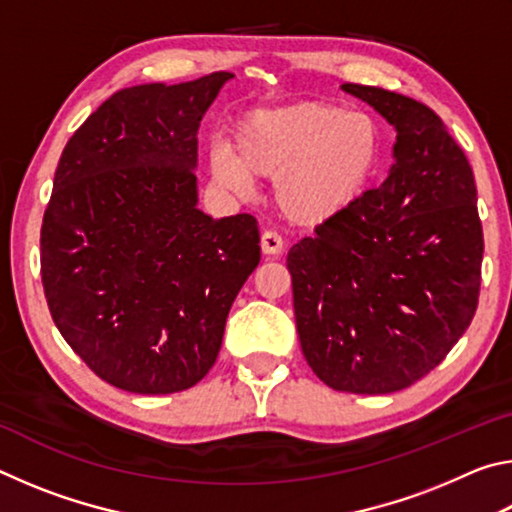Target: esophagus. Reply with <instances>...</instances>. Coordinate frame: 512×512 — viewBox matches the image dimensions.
Returning <instances> with one entry per match:
<instances>
[{
	"label": "esophagus",
	"mask_w": 512,
	"mask_h": 512,
	"mask_svg": "<svg viewBox=\"0 0 512 512\" xmlns=\"http://www.w3.org/2000/svg\"><path fill=\"white\" fill-rule=\"evenodd\" d=\"M282 248H284L282 237L277 235L275 230H266L264 235H262V250H264V255H280Z\"/></svg>",
	"instance_id": "obj_1"
}]
</instances>
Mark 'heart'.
Masks as SVG:
<instances>
[{
    "instance_id": "obj_1",
    "label": "heart",
    "mask_w": 512,
    "mask_h": 512,
    "mask_svg": "<svg viewBox=\"0 0 512 512\" xmlns=\"http://www.w3.org/2000/svg\"><path fill=\"white\" fill-rule=\"evenodd\" d=\"M384 149L370 112L329 101L253 110L239 121L232 151L214 146L210 173L221 189L246 196L253 178H275L273 198L296 225L339 219L368 192Z\"/></svg>"
}]
</instances>
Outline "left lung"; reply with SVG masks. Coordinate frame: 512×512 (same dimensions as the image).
Listing matches in <instances>:
<instances>
[{
  "label": "left lung",
  "mask_w": 512,
  "mask_h": 512,
  "mask_svg": "<svg viewBox=\"0 0 512 512\" xmlns=\"http://www.w3.org/2000/svg\"><path fill=\"white\" fill-rule=\"evenodd\" d=\"M341 88L395 126L393 167L289 250L300 348L334 391L384 395L438 366L470 327L483 230L470 162L436 112L375 85Z\"/></svg>",
  "instance_id": "8db88e82"
}]
</instances>
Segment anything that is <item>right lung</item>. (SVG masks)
<instances>
[{
  "label": "right lung",
  "mask_w": 512,
  "mask_h": 512,
  "mask_svg": "<svg viewBox=\"0 0 512 512\" xmlns=\"http://www.w3.org/2000/svg\"><path fill=\"white\" fill-rule=\"evenodd\" d=\"M230 72L112 94L60 155L42 219L51 318L94 375L128 393L198 384L259 264L255 216L198 210V126Z\"/></svg>",
  "instance_id": "obj_1"
}]
</instances>
